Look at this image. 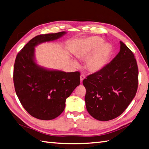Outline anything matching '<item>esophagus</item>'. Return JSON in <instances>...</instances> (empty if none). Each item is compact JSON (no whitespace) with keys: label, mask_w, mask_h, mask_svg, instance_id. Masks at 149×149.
Returning <instances> with one entry per match:
<instances>
[{"label":"esophagus","mask_w":149,"mask_h":149,"mask_svg":"<svg viewBox=\"0 0 149 149\" xmlns=\"http://www.w3.org/2000/svg\"><path fill=\"white\" fill-rule=\"evenodd\" d=\"M85 79V76L84 75H81V77H80V81H81V82H82L83 80Z\"/></svg>","instance_id":"esophagus-1"}]
</instances>
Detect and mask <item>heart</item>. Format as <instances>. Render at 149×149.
Listing matches in <instances>:
<instances>
[{
  "mask_svg": "<svg viewBox=\"0 0 149 149\" xmlns=\"http://www.w3.org/2000/svg\"><path fill=\"white\" fill-rule=\"evenodd\" d=\"M112 48L109 44L103 43L99 37H91L86 39L82 46L75 53L77 58H86L85 67L90 72H97L104 67L111 54ZM75 66L78 65L73 61Z\"/></svg>",
  "mask_w": 149,
  "mask_h": 149,
  "instance_id": "obj_1",
  "label": "heart"
}]
</instances>
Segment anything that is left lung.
I'll return each instance as SVG.
<instances>
[{
	"label": "left lung",
	"instance_id": "1",
	"mask_svg": "<svg viewBox=\"0 0 149 149\" xmlns=\"http://www.w3.org/2000/svg\"><path fill=\"white\" fill-rule=\"evenodd\" d=\"M120 51L102 70L83 80L86 107L95 119L107 121L122 114L136 95L138 69L134 56L120 41Z\"/></svg>",
	"mask_w": 149,
	"mask_h": 149
}]
</instances>
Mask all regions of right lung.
Wrapping results in <instances>:
<instances>
[{
    "instance_id": "obj_1",
    "label": "right lung",
    "mask_w": 149,
    "mask_h": 149,
    "mask_svg": "<svg viewBox=\"0 0 149 149\" xmlns=\"http://www.w3.org/2000/svg\"><path fill=\"white\" fill-rule=\"evenodd\" d=\"M66 33L41 34L31 39L17 54L14 65L15 91L23 108L40 120H51L63 112L66 99L80 84V72L51 70L38 65L35 47Z\"/></svg>"
}]
</instances>
